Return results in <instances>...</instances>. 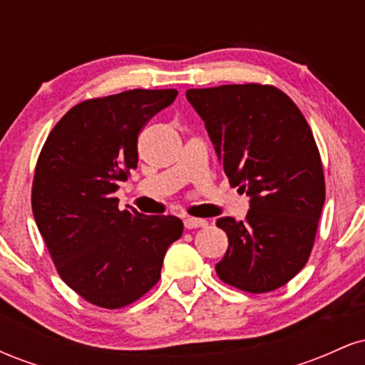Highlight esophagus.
Returning <instances> with one entry per match:
<instances>
[{
    "instance_id": "esophagus-1",
    "label": "esophagus",
    "mask_w": 365,
    "mask_h": 365,
    "mask_svg": "<svg viewBox=\"0 0 365 365\" xmlns=\"http://www.w3.org/2000/svg\"><path fill=\"white\" fill-rule=\"evenodd\" d=\"M207 221L200 220V217H187L185 220V228L187 230H195V228H206Z\"/></svg>"
}]
</instances>
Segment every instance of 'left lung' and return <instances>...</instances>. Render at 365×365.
Masks as SVG:
<instances>
[{
    "label": "left lung",
    "mask_w": 365,
    "mask_h": 365,
    "mask_svg": "<svg viewBox=\"0 0 365 365\" xmlns=\"http://www.w3.org/2000/svg\"><path fill=\"white\" fill-rule=\"evenodd\" d=\"M232 187L250 197L244 221L220 217L228 250L220 279L242 292L287 284L307 264L326 197L312 130L297 104L274 86L188 89Z\"/></svg>",
    "instance_id": "left-lung-1"
}]
</instances>
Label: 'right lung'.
<instances>
[{
	"instance_id": "add662e5",
	"label": "right lung",
	"mask_w": 365,
	"mask_h": 365,
	"mask_svg": "<svg viewBox=\"0 0 365 365\" xmlns=\"http://www.w3.org/2000/svg\"><path fill=\"white\" fill-rule=\"evenodd\" d=\"M177 89H133L78 103L46 139L32 182V212L60 278L92 305L120 309L161 278L183 233L175 216L118 209V182L137 168V140Z\"/></svg>"
}]
</instances>
